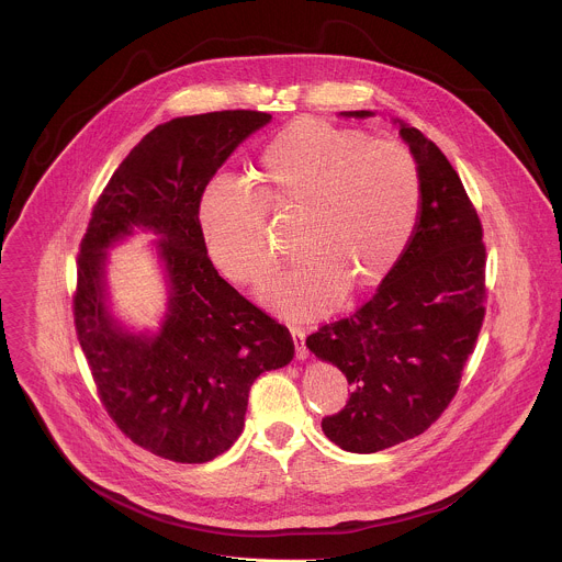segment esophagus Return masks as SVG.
<instances>
[{
  "instance_id": "34e87169",
  "label": "esophagus",
  "mask_w": 562,
  "mask_h": 562,
  "mask_svg": "<svg viewBox=\"0 0 562 562\" xmlns=\"http://www.w3.org/2000/svg\"><path fill=\"white\" fill-rule=\"evenodd\" d=\"M290 333H292V339H294V346H296V357H299V359H307L310 352H307V346H305V337H307L305 328L292 326Z\"/></svg>"
}]
</instances>
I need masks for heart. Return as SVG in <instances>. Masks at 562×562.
I'll list each match as a JSON object with an SVG mask.
<instances>
[{
	"mask_svg": "<svg viewBox=\"0 0 562 562\" xmlns=\"http://www.w3.org/2000/svg\"><path fill=\"white\" fill-rule=\"evenodd\" d=\"M257 179L259 194L234 177H214L201 194L199 227L225 279L259 285L277 268L268 212L301 214L296 246L307 257L263 290L285 321L328 314L348 285L383 283L417 223L422 179L413 156L324 119H301L277 134Z\"/></svg>",
	"mask_w": 562,
	"mask_h": 562,
	"instance_id": "obj_1",
	"label": "heart"
}]
</instances>
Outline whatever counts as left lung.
I'll use <instances>...</instances> for the list:
<instances>
[{
    "mask_svg": "<svg viewBox=\"0 0 562 562\" xmlns=\"http://www.w3.org/2000/svg\"><path fill=\"white\" fill-rule=\"evenodd\" d=\"M394 125L422 179L415 234L368 303L307 337L310 350L352 385L322 430L359 454L413 439L441 417L476 348L486 301L482 223L459 172L417 127L398 119Z\"/></svg>",
    "mask_w": 562,
    "mask_h": 562,
    "instance_id": "8db88e82",
    "label": "left lung"
}]
</instances>
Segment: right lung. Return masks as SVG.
Here are the masks:
<instances>
[{"instance_id":"right-lung-1","label":"right lung","mask_w":562,"mask_h":562,"mask_svg":"<svg viewBox=\"0 0 562 562\" xmlns=\"http://www.w3.org/2000/svg\"><path fill=\"white\" fill-rule=\"evenodd\" d=\"M270 119L223 110L158 125L114 170L81 238L74 318L99 401L125 437L175 463L227 452L255 379L294 357L288 326L218 274L199 227L205 186ZM134 226L161 236L171 281L169 316L156 338L125 334L102 305V250Z\"/></svg>"}]
</instances>
